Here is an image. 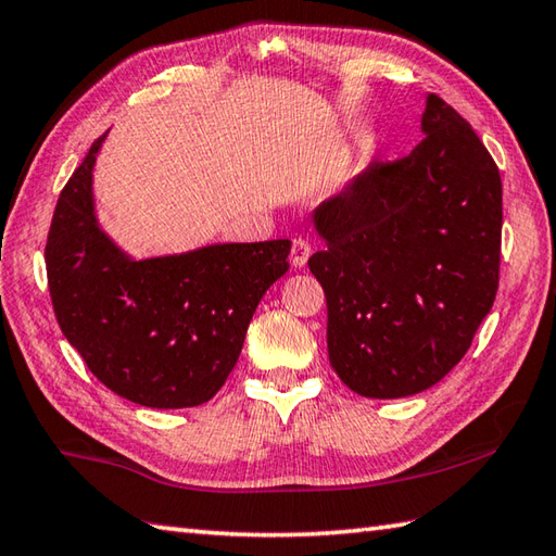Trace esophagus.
Here are the masks:
<instances>
[{"instance_id":"obj_1","label":"esophagus","mask_w":556,"mask_h":556,"mask_svg":"<svg viewBox=\"0 0 556 556\" xmlns=\"http://www.w3.org/2000/svg\"><path fill=\"white\" fill-rule=\"evenodd\" d=\"M311 253H313V248H311L308 241H305V239H293V243H291V265L299 267V269L305 267Z\"/></svg>"}]
</instances>
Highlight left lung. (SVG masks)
<instances>
[{
    "label": "left lung",
    "instance_id": "8db88e82",
    "mask_svg": "<svg viewBox=\"0 0 556 556\" xmlns=\"http://www.w3.org/2000/svg\"><path fill=\"white\" fill-rule=\"evenodd\" d=\"M410 155L370 164L313 212L308 267L329 363L353 392L401 399L466 356L500 285L502 179L470 124L430 96Z\"/></svg>",
    "mask_w": 556,
    "mask_h": 556
}]
</instances>
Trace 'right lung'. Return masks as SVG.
Masks as SVG:
<instances>
[{
  "mask_svg": "<svg viewBox=\"0 0 556 556\" xmlns=\"http://www.w3.org/2000/svg\"><path fill=\"white\" fill-rule=\"evenodd\" d=\"M104 134L56 200L45 263L56 323L90 372L138 406L191 408L241 356L260 299L289 269V239L128 255L98 222L92 169Z\"/></svg>",
  "mask_w": 556,
  "mask_h": 556,
  "instance_id": "obj_1",
  "label": "right lung"
}]
</instances>
